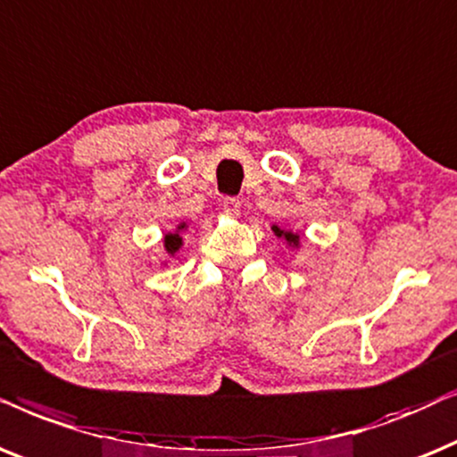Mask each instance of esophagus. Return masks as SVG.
<instances>
[{"instance_id":"1","label":"esophagus","mask_w":457,"mask_h":457,"mask_svg":"<svg viewBox=\"0 0 457 457\" xmlns=\"http://www.w3.org/2000/svg\"><path fill=\"white\" fill-rule=\"evenodd\" d=\"M222 212L228 218H239L241 214V201L237 197H227L222 201Z\"/></svg>"}]
</instances>
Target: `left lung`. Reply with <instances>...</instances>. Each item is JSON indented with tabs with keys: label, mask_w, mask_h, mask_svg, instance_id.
I'll return each mask as SVG.
<instances>
[{
	"label": "left lung",
	"mask_w": 457,
	"mask_h": 457,
	"mask_svg": "<svg viewBox=\"0 0 457 457\" xmlns=\"http://www.w3.org/2000/svg\"><path fill=\"white\" fill-rule=\"evenodd\" d=\"M270 230H272V235L277 237V239L286 243V247H289V250H300L302 233H298V230L283 228V227H279V224H272Z\"/></svg>",
	"instance_id": "8db88e82"
}]
</instances>
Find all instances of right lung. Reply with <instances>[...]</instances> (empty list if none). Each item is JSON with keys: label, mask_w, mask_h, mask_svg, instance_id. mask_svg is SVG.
Returning <instances> with one entry per match:
<instances>
[{"label": "right lung", "mask_w": 457, "mask_h": 457, "mask_svg": "<svg viewBox=\"0 0 457 457\" xmlns=\"http://www.w3.org/2000/svg\"><path fill=\"white\" fill-rule=\"evenodd\" d=\"M188 228L187 222H178L174 228L168 230V233H163L162 237V253L163 256L159 258L162 260V264H168L171 258H176V253L182 250V245H185V239H182V233Z\"/></svg>", "instance_id": "add662e5"}]
</instances>
